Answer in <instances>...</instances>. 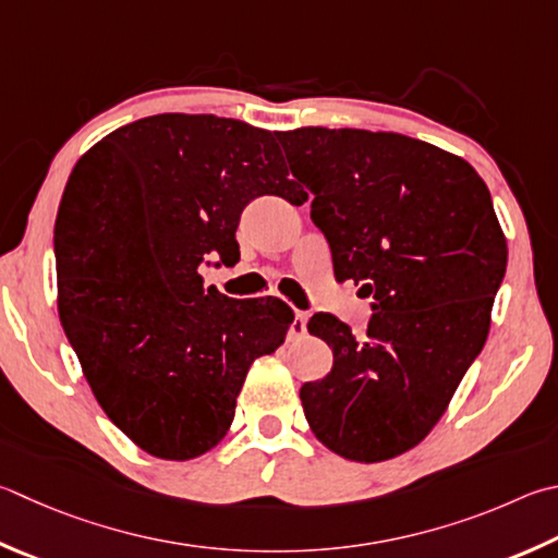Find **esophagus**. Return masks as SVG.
<instances>
[{"mask_svg": "<svg viewBox=\"0 0 558 558\" xmlns=\"http://www.w3.org/2000/svg\"><path fill=\"white\" fill-rule=\"evenodd\" d=\"M307 319H310V314H307V312L295 310V322L290 324V337H292V339H295V337H302V333L307 331Z\"/></svg>", "mask_w": 558, "mask_h": 558, "instance_id": "34e87169", "label": "esophagus"}]
</instances>
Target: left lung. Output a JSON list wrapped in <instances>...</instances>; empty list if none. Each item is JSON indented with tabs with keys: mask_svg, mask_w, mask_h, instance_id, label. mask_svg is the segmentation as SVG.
Here are the masks:
<instances>
[{
	"mask_svg": "<svg viewBox=\"0 0 558 558\" xmlns=\"http://www.w3.org/2000/svg\"><path fill=\"white\" fill-rule=\"evenodd\" d=\"M278 141L333 276L373 298L361 337L331 314L310 319L333 366L300 388L305 417L343 459H392L427 437L488 339L508 268L490 192L463 158L390 131L307 126Z\"/></svg>",
	"mask_w": 558,
	"mask_h": 558,
	"instance_id": "left-lung-1",
	"label": "left lung"
}]
</instances>
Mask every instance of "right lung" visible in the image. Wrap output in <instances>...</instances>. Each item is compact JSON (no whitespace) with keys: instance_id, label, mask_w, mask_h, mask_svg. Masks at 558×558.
<instances>
[{"instance_id":"right-lung-1","label":"right lung","mask_w":558,"mask_h":558,"mask_svg":"<svg viewBox=\"0 0 558 558\" xmlns=\"http://www.w3.org/2000/svg\"><path fill=\"white\" fill-rule=\"evenodd\" d=\"M276 136L215 114L146 117L89 148L65 185L60 322L107 417L158 459L217 447L248 366L295 319L282 300H231L199 276L236 258L251 199H307Z\"/></svg>"}]
</instances>
